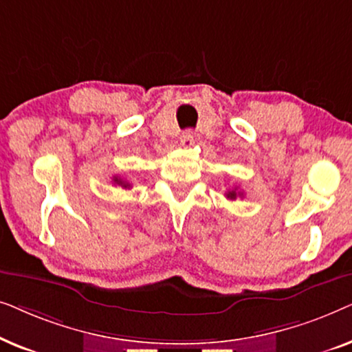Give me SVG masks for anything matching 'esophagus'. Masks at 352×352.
<instances>
[{
	"mask_svg": "<svg viewBox=\"0 0 352 352\" xmlns=\"http://www.w3.org/2000/svg\"><path fill=\"white\" fill-rule=\"evenodd\" d=\"M192 142H194V134H192L190 131H186L181 134V146L190 147Z\"/></svg>",
	"mask_w": 352,
	"mask_h": 352,
	"instance_id": "obj_1",
	"label": "esophagus"
}]
</instances>
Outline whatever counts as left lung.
Instances as JSON below:
<instances>
[{"mask_svg":"<svg viewBox=\"0 0 352 352\" xmlns=\"http://www.w3.org/2000/svg\"><path fill=\"white\" fill-rule=\"evenodd\" d=\"M240 195V192H237V189H232V190H228V194H226V197H228L229 200H235L237 197Z\"/></svg>","mask_w":352,"mask_h":352,"instance_id":"8db88e82","label":"left lung"}]
</instances>
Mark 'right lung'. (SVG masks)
Masks as SVG:
<instances>
[{
	"instance_id": "add662e5",
	"label": "right lung",
	"mask_w": 352,
	"mask_h": 352,
	"mask_svg": "<svg viewBox=\"0 0 352 352\" xmlns=\"http://www.w3.org/2000/svg\"><path fill=\"white\" fill-rule=\"evenodd\" d=\"M113 182L115 184H118V186H122V187H124V189H126V187H131L129 186V182H126V181H123V179H120L118 176H115L113 177Z\"/></svg>"
}]
</instances>
